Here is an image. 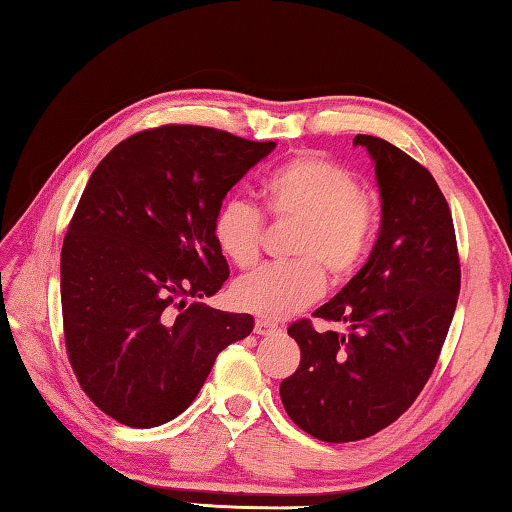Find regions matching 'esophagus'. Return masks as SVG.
Here are the masks:
<instances>
[{"label": "esophagus", "instance_id": "1", "mask_svg": "<svg viewBox=\"0 0 512 512\" xmlns=\"http://www.w3.org/2000/svg\"><path fill=\"white\" fill-rule=\"evenodd\" d=\"M282 329L277 327L275 323H271V320H266V318H257L255 320V334H259V336H273V334H280Z\"/></svg>", "mask_w": 512, "mask_h": 512}]
</instances>
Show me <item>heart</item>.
Here are the masks:
<instances>
[{
    "label": "heart",
    "instance_id": "obj_1",
    "mask_svg": "<svg viewBox=\"0 0 512 512\" xmlns=\"http://www.w3.org/2000/svg\"><path fill=\"white\" fill-rule=\"evenodd\" d=\"M266 207L275 219H298L296 262L271 264L239 277L235 305L262 318L280 320L311 305L325 291V271L341 280L361 264L375 230L377 207L357 176L323 155H298L264 180ZM212 237L219 253L239 268L259 259L264 216L241 196L216 210Z\"/></svg>",
    "mask_w": 512,
    "mask_h": 512
}]
</instances>
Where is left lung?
Returning <instances> with one entry per match:
<instances>
[{"label": "left lung", "instance_id": "obj_1", "mask_svg": "<svg viewBox=\"0 0 512 512\" xmlns=\"http://www.w3.org/2000/svg\"><path fill=\"white\" fill-rule=\"evenodd\" d=\"M375 162L381 228L366 266L314 311L348 334L289 327L300 366L280 384L289 418L325 443H352L415 402L452 325L461 264L454 221L436 180L391 142L357 135Z\"/></svg>", "mask_w": 512, "mask_h": 512}]
</instances>
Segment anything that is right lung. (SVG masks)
Listing matches in <instances>:
<instances>
[{
    "label": "right lung",
    "mask_w": 512,
    "mask_h": 512,
    "mask_svg": "<svg viewBox=\"0 0 512 512\" xmlns=\"http://www.w3.org/2000/svg\"><path fill=\"white\" fill-rule=\"evenodd\" d=\"M275 142L160 126L117 144L85 185L60 253L69 363L110 418H178L250 314L205 307L230 268L212 237L223 198ZM194 299L192 306L186 302Z\"/></svg>",
    "instance_id": "add662e5"
}]
</instances>
